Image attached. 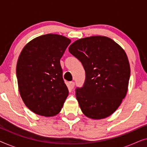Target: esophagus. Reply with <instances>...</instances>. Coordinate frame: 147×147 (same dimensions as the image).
<instances>
[{"label": "esophagus", "mask_w": 147, "mask_h": 147, "mask_svg": "<svg viewBox=\"0 0 147 147\" xmlns=\"http://www.w3.org/2000/svg\"><path fill=\"white\" fill-rule=\"evenodd\" d=\"M69 86H70V88H71V89H73L74 88V86H75V82H69Z\"/></svg>", "instance_id": "1"}]
</instances>
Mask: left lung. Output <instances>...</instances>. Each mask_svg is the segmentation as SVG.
Masks as SVG:
<instances>
[{
    "mask_svg": "<svg viewBox=\"0 0 147 147\" xmlns=\"http://www.w3.org/2000/svg\"><path fill=\"white\" fill-rule=\"evenodd\" d=\"M69 51L81 61L86 71L83 86L76 90L82 112L92 119L110 116L127 93L130 68L125 51L104 36L78 39Z\"/></svg>",
    "mask_w": 147,
    "mask_h": 147,
    "instance_id": "left-lung-1",
    "label": "left lung"
}]
</instances>
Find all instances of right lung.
Segmentation results:
<instances>
[{
    "mask_svg": "<svg viewBox=\"0 0 147 147\" xmlns=\"http://www.w3.org/2000/svg\"><path fill=\"white\" fill-rule=\"evenodd\" d=\"M71 40L47 34L32 40L22 50L17 64L22 100L34 113L53 116L61 111L68 96L60 59Z\"/></svg>",
    "mask_w": 147,
    "mask_h": 147,
    "instance_id": "1",
    "label": "right lung"
}]
</instances>
